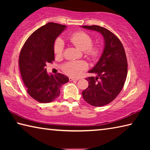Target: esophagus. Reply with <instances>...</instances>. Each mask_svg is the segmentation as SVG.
Listing matches in <instances>:
<instances>
[{
	"label": "esophagus",
	"instance_id": "1",
	"mask_svg": "<svg viewBox=\"0 0 150 150\" xmlns=\"http://www.w3.org/2000/svg\"><path fill=\"white\" fill-rule=\"evenodd\" d=\"M69 81H78L79 79H75V78H73V77H69Z\"/></svg>",
	"mask_w": 150,
	"mask_h": 150
}]
</instances>
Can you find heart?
<instances>
[{
    "label": "heart",
    "instance_id": "b5f03b06",
    "mask_svg": "<svg viewBox=\"0 0 150 150\" xmlns=\"http://www.w3.org/2000/svg\"><path fill=\"white\" fill-rule=\"evenodd\" d=\"M70 41L79 49L85 51L90 56L96 57L99 53V48L97 46H91L93 39L90 35L85 32H78L73 34L70 37ZM64 44L61 38H57L54 44V53L55 55H61L62 54ZM87 65L83 62H71L63 66V70L67 75L77 77L81 74L82 71L87 68Z\"/></svg>",
    "mask_w": 150,
    "mask_h": 150
}]
</instances>
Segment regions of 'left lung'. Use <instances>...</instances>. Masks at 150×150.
<instances>
[{
  "label": "left lung",
  "instance_id": "obj_1",
  "mask_svg": "<svg viewBox=\"0 0 150 150\" xmlns=\"http://www.w3.org/2000/svg\"><path fill=\"white\" fill-rule=\"evenodd\" d=\"M81 27L100 33L105 42L99 60L88 71L96 77L86 79L88 87L82 92L83 97L92 106H105L115 100L124 87L128 72L125 51L120 40L108 30L96 25Z\"/></svg>",
  "mask_w": 150,
  "mask_h": 150
}]
</instances>
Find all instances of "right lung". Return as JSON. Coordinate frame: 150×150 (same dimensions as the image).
<instances>
[{
    "label": "right lung",
    "mask_w": 150,
    "mask_h": 150,
    "mask_svg": "<svg viewBox=\"0 0 150 150\" xmlns=\"http://www.w3.org/2000/svg\"><path fill=\"white\" fill-rule=\"evenodd\" d=\"M66 26L48 22L30 35L19 56V67L27 92L35 100L48 103L59 96L62 85L69 81L67 76L47 73V63L54 61V44Z\"/></svg>",
    "instance_id": "right-lung-1"
}]
</instances>
